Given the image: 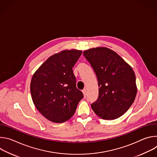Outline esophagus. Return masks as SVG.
Masks as SVG:
<instances>
[{
  "mask_svg": "<svg viewBox=\"0 0 157 157\" xmlns=\"http://www.w3.org/2000/svg\"><path fill=\"white\" fill-rule=\"evenodd\" d=\"M82 93H83V94H84V96L86 98V94H87V93H86V90L85 89H83V90H82Z\"/></svg>",
  "mask_w": 157,
  "mask_h": 157,
  "instance_id": "esophagus-1",
  "label": "esophagus"
}]
</instances>
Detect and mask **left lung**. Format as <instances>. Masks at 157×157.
Instances as JSON below:
<instances>
[{
	"mask_svg": "<svg viewBox=\"0 0 157 157\" xmlns=\"http://www.w3.org/2000/svg\"><path fill=\"white\" fill-rule=\"evenodd\" d=\"M83 55L98 78L99 96L91 104L95 114L105 120L116 119L133 104L137 94L136 75L131 66L110 49L98 47Z\"/></svg>",
	"mask_w": 157,
	"mask_h": 157,
	"instance_id": "1",
	"label": "left lung"
}]
</instances>
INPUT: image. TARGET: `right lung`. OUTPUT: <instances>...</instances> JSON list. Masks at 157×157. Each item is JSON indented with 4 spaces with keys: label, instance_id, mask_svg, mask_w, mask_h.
I'll return each instance as SVG.
<instances>
[{
    "label": "right lung",
    "instance_id": "add662e5",
    "mask_svg": "<svg viewBox=\"0 0 157 157\" xmlns=\"http://www.w3.org/2000/svg\"><path fill=\"white\" fill-rule=\"evenodd\" d=\"M82 54L76 50H64L48 58L32 76L33 102L48 120L62 123L75 114L82 93L77 89L73 68Z\"/></svg>",
    "mask_w": 157,
    "mask_h": 157
}]
</instances>
